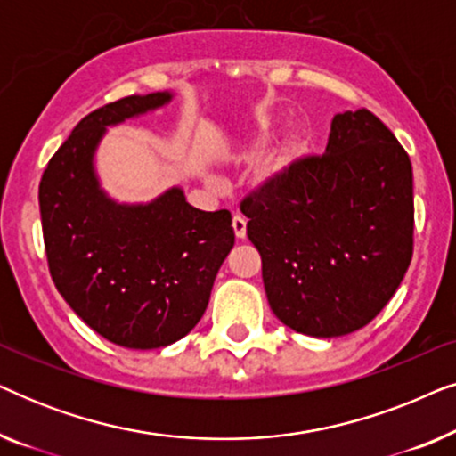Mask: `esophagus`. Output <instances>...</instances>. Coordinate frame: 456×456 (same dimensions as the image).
<instances>
[{
  "instance_id": "obj_1",
  "label": "esophagus",
  "mask_w": 456,
  "mask_h": 456,
  "mask_svg": "<svg viewBox=\"0 0 456 456\" xmlns=\"http://www.w3.org/2000/svg\"><path fill=\"white\" fill-rule=\"evenodd\" d=\"M232 228H234V234H236V239H245L247 236V222H245V217H240V216H234L232 217Z\"/></svg>"
}]
</instances>
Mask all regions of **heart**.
<instances>
[{"label": "heart", "mask_w": 456, "mask_h": 456, "mask_svg": "<svg viewBox=\"0 0 456 456\" xmlns=\"http://www.w3.org/2000/svg\"><path fill=\"white\" fill-rule=\"evenodd\" d=\"M278 120L276 118H264L257 122L253 134L248 136L245 147H257L261 142L270 141L272 134L276 133ZM305 149H307V139L303 133H292L267 155V158L257 166L253 174V186L264 195H272L289 180L290 172L295 170L297 161L303 158Z\"/></svg>", "instance_id": "1"}]
</instances>
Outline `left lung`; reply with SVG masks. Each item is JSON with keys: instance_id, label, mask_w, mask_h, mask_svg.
Wrapping results in <instances>:
<instances>
[{"instance_id": "8db88e82", "label": "left lung", "mask_w": 456, "mask_h": 456, "mask_svg": "<svg viewBox=\"0 0 456 456\" xmlns=\"http://www.w3.org/2000/svg\"><path fill=\"white\" fill-rule=\"evenodd\" d=\"M240 209L267 303L295 332L336 338L367 326L409 270L413 167L367 110L336 114L326 153L297 161L276 192H253Z\"/></svg>"}]
</instances>
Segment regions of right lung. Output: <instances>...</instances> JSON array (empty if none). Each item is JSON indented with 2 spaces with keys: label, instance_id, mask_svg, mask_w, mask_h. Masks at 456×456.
<instances>
[{
  "label": "right lung",
  "instance_id": "add662e5",
  "mask_svg": "<svg viewBox=\"0 0 456 456\" xmlns=\"http://www.w3.org/2000/svg\"><path fill=\"white\" fill-rule=\"evenodd\" d=\"M170 91L130 95L77 124L43 172L39 208L55 289L114 345L159 348L191 332L234 247L230 211H201L172 186L149 203L102 189L95 153L108 126L155 111Z\"/></svg>",
  "mask_w": 456,
  "mask_h": 456
}]
</instances>
